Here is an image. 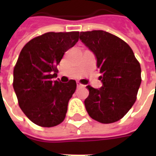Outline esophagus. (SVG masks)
Segmentation results:
<instances>
[{"label":"esophagus","instance_id":"esophagus-1","mask_svg":"<svg viewBox=\"0 0 156 156\" xmlns=\"http://www.w3.org/2000/svg\"><path fill=\"white\" fill-rule=\"evenodd\" d=\"M77 86H78V88H81V87H83V85L81 84V83H77Z\"/></svg>","mask_w":156,"mask_h":156}]
</instances>
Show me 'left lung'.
Listing matches in <instances>:
<instances>
[{
  "label": "left lung",
  "mask_w": 156,
  "mask_h": 156,
  "mask_svg": "<svg viewBox=\"0 0 156 156\" xmlns=\"http://www.w3.org/2000/svg\"><path fill=\"white\" fill-rule=\"evenodd\" d=\"M79 38L97 59L103 86H87L84 105L88 115L102 124L119 120L132 108L141 83V68L131 48L109 32H81Z\"/></svg>",
  "instance_id": "left-lung-1"
}]
</instances>
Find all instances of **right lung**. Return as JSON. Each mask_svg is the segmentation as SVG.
<instances>
[{
  "mask_svg": "<svg viewBox=\"0 0 156 156\" xmlns=\"http://www.w3.org/2000/svg\"><path fill=\"white\" fill-rule=\"evenodd\" d=\"M79 32H47L29 41L20 52L13 71V88L20 108L34 124L53 127L66 117L75 80L57 78L63 55L78 41Z\"/></svg>",
  "mask_w": 156,
  "mask_h": 156,
  "instance_id": "obj_1",
  "label": "right lung"
}]
</instances>
